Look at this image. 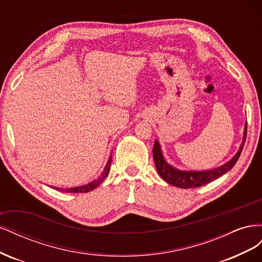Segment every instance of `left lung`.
<instances>
[{"label":"left lung","instance_id":"1","mask_svg":"<svg viewBox=\"0 0 262 262\" xmlns=\"http://www.w3.org/2000/svg\"><path fill=\"white\" fill-rule=\"evenodd\" d=\"M246 133H247V122H246L245 125L243 142L239 146V149L237 150V153L224 165L219 166L216 168L207 170H182L173 167L172 165L168 164L167 161L165 160L160 142L155 140L153 147V157L158 175L167 182V184L182 189L198 188L207 185L209 182L223 176L224 173H226L228 170H231L234 167L236 162L238 161L242 149L244 147Z\"/></svg>","mask_w":262,"mask_h":262}]
</instances>
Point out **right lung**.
Instances as JSON below:
<instances>
[{
  "label": "right lung",
  "mask_w": 262,
  "mask_h": 262,
  "mask_svg": "<svg viewBox=\"0 0 262 262\" xmlns=\"http://www.w3.org/2000/svg\"><path fill=\"white\" fill-rule=\"evenodd\" d=\"M112 158L113 156L110 155L109 160L105 166L104 170H102L101 175L97 178L95 179L91 182H89V184L86 185H83V186H78V187H71V188H58V187H53V189L58 190V191H61V192H68V193H84V192H90L92 191V190H94L95 188H97L102 181L105 180V178L107 177V175L109 173V170H110V164H112ZM52 188V187H51Z\"/></svg>",
  "instance_id": "right-lung-1"
}]
</instances>
